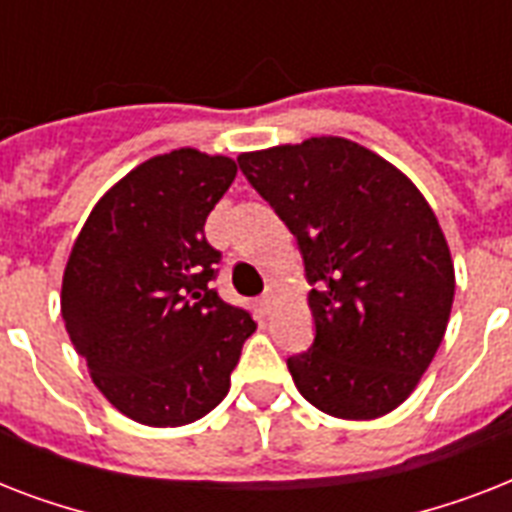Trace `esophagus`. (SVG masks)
I'll return each mask as SVG.
<instances>
[{
	"mask_svg": "<svg viewBox=\"0 0 512 512\" xmlns=\"http://www.w3.org/2000/svg\"><path fill=\"white\" fill-rule=\"evenodd\" d=\"M257 303H260V308H263V311L268 313V311H271V308H273V303H276V295H273V292H265V295L260 297Z\"/></svg>",
	"mask_w": 512,
	"mask_h": 512,
	"instance_id": "esophagus-1",
	"label": "esophagus"
}]
</instances>
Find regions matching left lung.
<instances>
[{
    "label": "left lung",
    "instance_id": "8db88e82",
    "mask_svg": "<svg viewBox=\"0 0 512 512\" xmlns=\"http://www.w3.org/2000/svg\"><path fill=\"white\" fill-rule=\"evenodd\" d=\"M295 233L316 337L287 358L305 401L340 420L404 404L444 340L454 265L417 185L369 148L311 138L239 156Z\"/></svg>",
    "mask_w": 512,
    "mask_h": 512
}]
</instances>
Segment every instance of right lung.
I'll list each match as a JSON object with an SVG mask.
<instances>
[{"label":"right lung","mask_w":512,"mask_h":512,"mask_svg":"<svg viewBox=\"0 0 512 512\" xmlns=\"http://www.w3.org/2000/svg\"><path fill=\"white\" fill-rule=\"evenodd\" d=\"M236 177L228 156H154L92 207L63 273L60 313L92 382L130 420L177 428L212 412L257 329L220 300L204 223Z\"/></svg>","instance_id":"obj_1"}]
</instances>
